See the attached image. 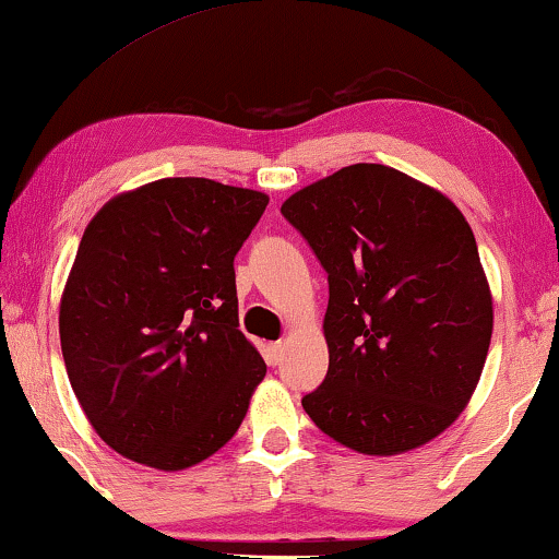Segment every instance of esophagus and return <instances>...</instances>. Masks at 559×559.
Returning <instances> with one entry per match:
<instances>
[{
    "mask_svg": "<svg viewBox=\"0 0 559 559\" xmlns=\"http://www.w3.org/2000/svg\"><path fill=\"white\" fill-rule=\"evenodd\" d=\"M282 358H285V343H272V346L266 348V364L277 366L282 364Z\"/></svg>",
    "mask_w": 559,
    "mask_h": 559,
    "instance_id": "obj_1",
    "label": "esophagus"
}]
</instances>
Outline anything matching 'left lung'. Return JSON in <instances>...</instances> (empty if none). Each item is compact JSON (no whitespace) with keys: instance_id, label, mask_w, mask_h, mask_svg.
Returning <instances> with one entry per match:
<instances>
[{"instance_id":"8db88e82","label":"left lung","mask_w":559,"mask_h":559,"mask_svg":"<svg viewBox=\"0 0 559 559\" xmlns=\"http://www.w3.org/2000/svg\"><path fill=\"white\" fill-rule=\"evenodd\" d=\"M282 216L328 272V373L312 423L364 455L415 450L455 423L484 371L493 300L457 205L358 163L297 190Z\"/></svg>"}]
</instances>
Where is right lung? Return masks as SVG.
Returning <instances> with one entry per match:
<instances>
[{"instance_id":"add662e5","label":"right lung","mask_w":559,"mask_h":559,"mask_svg":"<svg viewBox=\"0 0 559 559\" xmlns=\"http://www.w3.org/2000/svg\"><path fill=\"white\" fill-rule=\"evenodd\" d=\"M270 198L163 178L91 218L60 297V348L111 450L182 471L226 445L266 364L239 331L234 257Z\"/></svg>"}]
</instances>
